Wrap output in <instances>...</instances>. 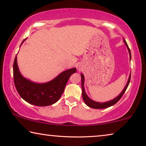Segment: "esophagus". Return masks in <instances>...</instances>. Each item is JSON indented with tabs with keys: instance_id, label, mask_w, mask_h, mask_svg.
<instances>
[{
	"instance_id": "obj_1",
	"label": "esophagus",
	"mask_w": 146,
	"mask_h": 146,
	"mask_svg": "<svg viewBox=\"0 0 146 146\" xmlns=\"http://www.w3.org/2000/svg\"><path fill=\"white\" fill-rule=\"evenodd\" d=\"M76 67H77V70L78 71H82L83 70V65L81 63H78Z\"/></svg>"
}]
</instances>
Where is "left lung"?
Returning a JSON list of instances; mask_svg holds the SVG:
<instances>
[{"label": "left lung", "instance_id": "8db88e82", "mask_svg": "<svg viewBox=\"0 0 146 146\" xmlns=\"http://www.w3.org/2000/svg\"><path fill=\"white\" fill-rule=\"evenodd\" d=\"M123 39V42H124V44H125V46H127L128 51L129 53V56H130V61L131 60V51H130V49L128 46V45L127 44L126 41L124 38ZM131 73L130 74V75L129 76V79H128V81L127 82L126 86H125L124 89H123L122 91L121 92V93L118 96H116L115 98H114L113 99L109 100V101L107 102H96L95 100H92L91 98H90L87 96V93L86 91H85V87H84V81H85V78H84V76L83 74H81V77H82V98L84 101L86 103V104L87 106H88L89 107L91 108H94V109H103V108H108L110 106H111L116 104L119 100H120V98L122 97V96L123 95V94L125 93V91L127 89L128 86H129V84L130 83V80H131Z\"/></svg>", "mask_w": 146, "mask_h": 146}]
</instances>
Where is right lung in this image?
I'll list each match as a JSON object with an SVG mask.
<instances>
[{"instance_id": "obj_1", "label": "right lung", "mask_w": 146, "mask_h": 146, "mask_svg": "<svg viewBox=\"0 0 146 146\" xmlns=\"http://www.w3.org/2000/svg\"><path fill=\"white\" fill-rule=\"evenodd\" d=\"M25 39L21 44L25 41ZM13 80L17 92L24 100L38 106H46L57 102L63 93L70 76L76 73V68L64 70L50 82L36 83L25 78L20 72L15 56L13 66Z\"/></svg>"}]
</instances>
